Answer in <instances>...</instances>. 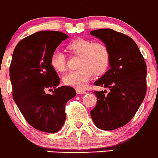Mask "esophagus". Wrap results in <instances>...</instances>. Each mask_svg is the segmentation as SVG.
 I'll use <instances>...</instances> for the list:
<instances>
[{
  "mask_svg": "<svg viewBox=\"0 0 158 158\" xmlns=\"http://www.w3.org/2000/svg\"><path fill=\"white\" fill-rule=\"evenodd\" d=\"M76 93H77V94H85V93H86V91L83 90V89H76Z\"/></svg>",
  "mask_w": 158,
  "mask_h": 158,
  "instance_id": "34e87169",
  "label": "esophagus"
}]
</instances>
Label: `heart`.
I'll return each instance as SVG.
<instances>
[{
    "instance_id": "b5f03b06",
    "label": "heart",
    "mask_w": 158,
    "mask_h": 158,
    "mask_svg": "<svg viewBox=\"0 0 158 158\" xmlns=\"http://www.w3.org/2000/svg\"><path fill=\"white\" fill-rule=\"evenodd\" d=\"M73 53L80 54L78 69L70 71L63 76L65 85L77 89H83L92 78L93 72L101 74L108 69L110 62V52L102 43H94L85 38H77L68 45ZM50 65L57 72L65 69V56L59 50H55L50 56Z\"/></svg>"
}]
</instances>
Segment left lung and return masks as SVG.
Returning <instances> with one entry per match:
<instances>
[{
    "label": "left lung",
    "mask_w": 158,
    "mask_h": 158,
    "mask_svg": "<svg viewBox=\"0 0 158 158\" xmlns=\"http://www.w3.org/2000/svg\"><path fill=\"white\" fill-rule=\"evenodd\" d=\"M110 52V69L94 83L109 89L95 91L97 103L90 111L93 123L102 130L126 125L136 113L146 93V64L135 41L109 28L90 31Z\"/></svg>",
    "instance_id": "left-lung-1"
}]
</instances>
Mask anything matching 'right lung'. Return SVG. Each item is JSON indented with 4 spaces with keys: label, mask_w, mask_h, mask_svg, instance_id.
Wrapping results in <instances>:
<instances>
[{
    "label": "right lung",
    "mask_w": 158,
    "mask_h": 158,
    "mask_svg": "<svg viewBox=\"0 0 158 158\" xmlns=\"http://www.w3.org/2000/svg\"><path fill=\"white\" fill-rule=\"evenodd\" d=\"M69 38L60 31H40L20 40L10 67L13 97L28 123L40 131L56 133L65 121V106L75 96L74 88L59 86L60 80L50 56ZM55 89L52 94L45 89Z\"/></svg>",
    "instance_id": "right-lung-1"
}]
</instances>
